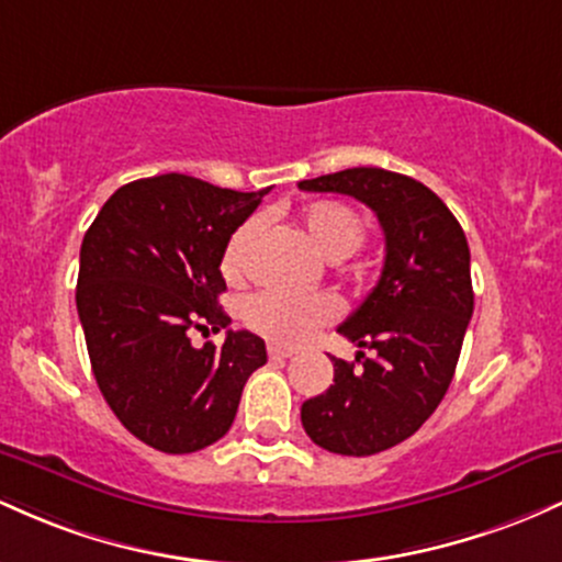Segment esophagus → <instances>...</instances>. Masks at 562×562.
I'll return each mask as SVG.
<instances>
[{"mask_svg": "<svg viewBox=\"0 0 562 562\" xmlns=\"http://www.w3.org/2000/svg\"><path fill=\"white\" fill-rule=\"evenodd\" d=\"M268 356L270 358H292V356H297V350L286 348V345H268Z\"/></svg>", "mask_w": 562, "mask_h": 562, "instance_id": "34e87169", "label": "esophagus"}]
</instances>
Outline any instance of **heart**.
Listing matches in <instances>:
<instances>
[{
	"label": "heart",
	"mask_w": 562,
	"mask_h": 562,
	"mask_svg": "<svg viewBox=\"0 0 562 562\" xmlns=\"http://www.w3.org/2000/svg\"><path fill=\"white\" fill-rule=\"evenodd\" d=\"M302 225H305L315 249L329 257V260L350 257L366 238L361 214L350 210L342 201H315L302 212ZM257 231H260L257 220H247V223L233 231L223 251V270L228 279L238 281L247 273L249 251L257 238ZM337 315L339 302L329 292L297 294L283 292V289H265V292L249 297L247 305H244V321L249 324V329L260 331L262 337L276 339V342L289 345L307 339L321 326L331 324Z\"/></svg>",
	"instance_id": "1"
}]
</instances>
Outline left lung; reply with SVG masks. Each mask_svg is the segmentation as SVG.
<instances>
[{
  "label": "left lung",
  "instance_id": "8db88e82",
  "mask_svg": "<svg viewBox=\"0 0 562 562\" xmlns=\"http://www.w3.org/2000/svg\"><path fill=\"white\" fill-rule=\"evenodd\" d=\"M300 188L358 199L384 233L380 281L337 329L371 358L331 356L334 384L302 403L315 446L371 457L412 438L453 380L475 305L468 236L430 188L387 169L352 167Z\"/></svg>",
  "mask_w": 562,
  "mask_h": 562
}]
</instances>
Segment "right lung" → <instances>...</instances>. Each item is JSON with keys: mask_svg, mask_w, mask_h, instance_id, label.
<instances>
[{"mask_svg": "<svg viewBox=\"0 0 562 562\" xmlns=\"http://www.w3.org/2000/svg\"><path fill=\"white\" fill-rule=\"evenodd\" d=\"M255 193L188 175L119 188L85 233L77 311L92 374L127 430L164 453H193L223 438L251 371L268 361L251 331L223 348H193L191 331L231 324L220 305L223 251L260 206Z\"/></svg>", "mask_w": 562, "mask_h": 562, "instance_id": "1", "label": "right lung"}]
</instances>
